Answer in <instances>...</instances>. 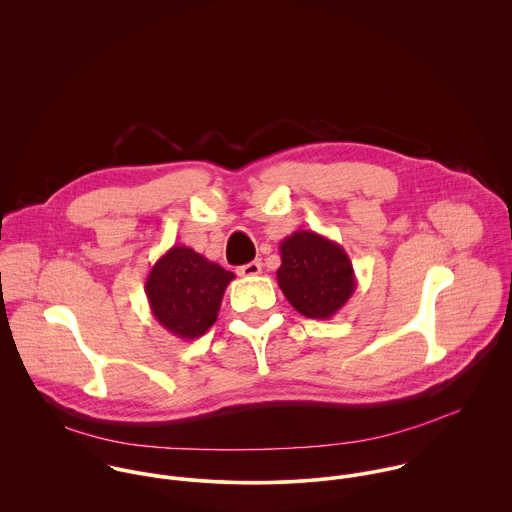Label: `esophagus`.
<instances>
[{
	"instance_id": "esophagus-1",
	"label": "esophagus",
	"mask_w": 512,
	"mask_h": 512,
	"mask_svg": "<svg viewBox=\"0 0 512 512\" xmlns=\"http://www.w3.org/2000/svg\"><path fill=\"white\" fill-rule=\"evenodd\" d=\"M260 272H262V264H260L258 260L248 262V264H244V266L238 268V276H242V278H254V276H258Z\"/></svg>"
}]
</instances>
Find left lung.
Returning a JSON list of instances; mask_svg holds the SVG:
<instances>
[{
	"mask_svg": "<svg viewBox=\"0 0 512 512\" xmlns=\"http://www.w3.org/2000/svg\"><path fill=\"white\" fill-rule=\"evenodd\" d=\"M278 286L293 309L309 319H331L357 290L349 254L313 230H295L280 244Z\"/></svg>",
	"mask_w": 512,
	"mask_h": 512,
	"instance_id": "left-lung-1",
	"label": "left lung"
}]
</instances>
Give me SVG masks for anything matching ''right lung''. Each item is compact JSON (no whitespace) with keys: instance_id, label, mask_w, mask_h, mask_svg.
Masks as SVG:
<instances>
[{"instance_id":"right-lung-1","label":"right lung","mask_w":512,"mask_h":512,"mask_svg":"<svg viewBox=\"0 0 512 512\" xmlns=\"http://www.w3.org/2000/svg\"><path fill=\"white\" fill-rule=\"evenodd\" d=\"M234 274L189 246H171L149 270L146 295L153 317L171 335L193 341L217 321Z\"/></svg>"}]
</instances>
